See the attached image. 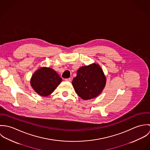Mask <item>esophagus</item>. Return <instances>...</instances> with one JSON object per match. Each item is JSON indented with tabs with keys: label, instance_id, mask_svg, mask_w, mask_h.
Here are the masks:
<instances>
[{
	"label": "esophagus",
	"instance_id": "34e87169",
	"mask_svg": "<svg viewBox=\"0 0 150 150\" xmlns=\"http://www.w3.org/2000/svg\"><path fill=\"white\" fill-rule=\"evenodd\" d=\"M64 80L66 81H71V79L70 78H68V79H65Z\"/></svg>",
	"mask_w": 150,
	"mask_h": 150
}]
</instances>
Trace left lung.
<instances>
[{"label":"left lung","instance_id":"left-lung-1","mask_svg":"<svg viewBox=\"0 0 150 150\" xmlns=\"http://www.w3.org/2000/svg\"><path fill=\"white\" fill-rule=\"evenodd\" d=\"M106 81L101 67L99 64H93L78 69L72 85L80 98L88 100L96 97L102 92Z\"/></svg>","mask_w":150,"mask_h":150}]
</instances>
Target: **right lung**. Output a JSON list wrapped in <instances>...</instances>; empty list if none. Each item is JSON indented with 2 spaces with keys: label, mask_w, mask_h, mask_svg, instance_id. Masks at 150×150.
I'll use <instances>...</instances> for the list:
<instances>
[{
  "label": "right lung",
  "mask_w": 150,
  "mask_h": 150,
  "mask_svg": "<svg viewBox=\"0 0 150 150\" xmlns=\"http://www.w3.org/2000/svg\"><path fill=\"white\" fill-rule=\"evenodd\" d=\"M61 81L62 79L54 70L42 67L33 74L30 84L39 95L47 96L53 92Z\"/></svg>",
  "instance_id": "add662e5"
}]
</instances>
